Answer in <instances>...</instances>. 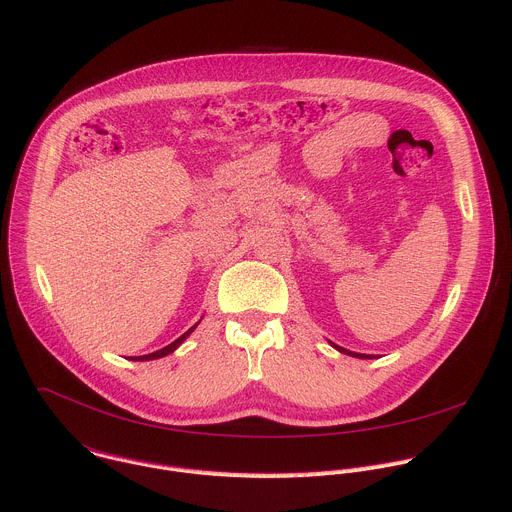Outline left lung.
<instances>
[{
    "mask_svg": "<svg viewBox=\"0 0 512 512\" xmlns=\"http://www.w3.org/2000/svg\"><path fill=\"white\" fill-rule=\"evenodd\" d=\"M331 343V341H329ZM337 351H341V353H345V355H351V357H357V359H371L374 355H363V353H355V351H349V349H345V347H339V345H335V343H331Z\"/></svg>",
    "mask_w": 512,
    "mask_h": 512,
    "instance_id": "obj_1",
    "label": "left lung"
}]
</instances>
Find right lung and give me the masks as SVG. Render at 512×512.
Listing matches in <instances>:
<instances>
[{"mask_svg":"<svg viewBox=\"0 0 512 512\" xmlns=\"http://www.w3.org/2000/svg\"><path fill=\"white\" fill-rule=\"evenodd\" d=\"M198 324H200V322H196L190 331H185L179 339H175V341H173V343H169L167 347H163V349H159V351H153V353H149V355H138V357H130V359H132V361H151V359H161V357H165V355L173 353V351H175V349H177L185 339H188V337L196 331Z\"/></svg>","mask_w":512,"mask_h":512,"instance_id":"1","label":"right lung"}]
</instances>
